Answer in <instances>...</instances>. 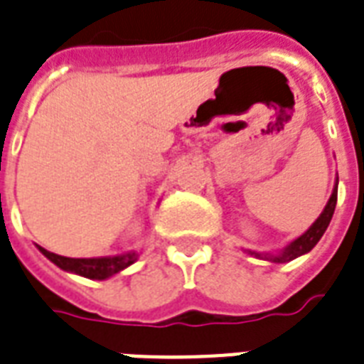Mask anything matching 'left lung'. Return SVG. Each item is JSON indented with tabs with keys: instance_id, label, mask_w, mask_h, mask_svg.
<instances>
[{
	"instance_id": "obj_1",
	"label": "left lung",
	"mask_w": 364,
	"mask_h": 364,
	"mask_svg": "<svg viewBox=\"0 0 364 364\" xmlns=\"http://www.w3.org/2000/svg\"><path fill=\"white\" fill-rule=\"evenodd\" d=\"M336 201H338V178L334 188H332L331 199L326 201L323 213L319 214V218H317V220H315L314 224H311V226H309L302 235H300V237H296L292 243H289L284 249L277 250V252H256V250H249V249H245V252H249L250 256L260 258V260L275 262V264H284V262L294 260V258H298V256L308 255L309 250L319 243V239L323 237V233L326 232V228H328V224H331L332 214H334V208H336Z\"/></svg>"
}]
</instances>
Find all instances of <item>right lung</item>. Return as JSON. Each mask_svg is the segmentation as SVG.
I'll return each mask as SVG.
<instances>
[{
  "mask_svg": "<svg viewBox=\"0 0 364 364\" xmlns=\"http://www.w3.org/2000/svg\"><path fill=\"white\" fill-rule=\"evenodd\" d=\"M38 249L41 255L47 256L55 266H58L64 272L75 273V275H81V277L87 279H98V281L123 272L125 267H129L131 264H134L138 260V252H134V250L125 252V255L100 256V258H66V256L49 252V250L39 247V245Z\"/></svg>",
  "mask_w": 364,
  "mask_h": 364,
  "instance_id": "add662e5",
  "label": "right lung"
}]
</instances>
